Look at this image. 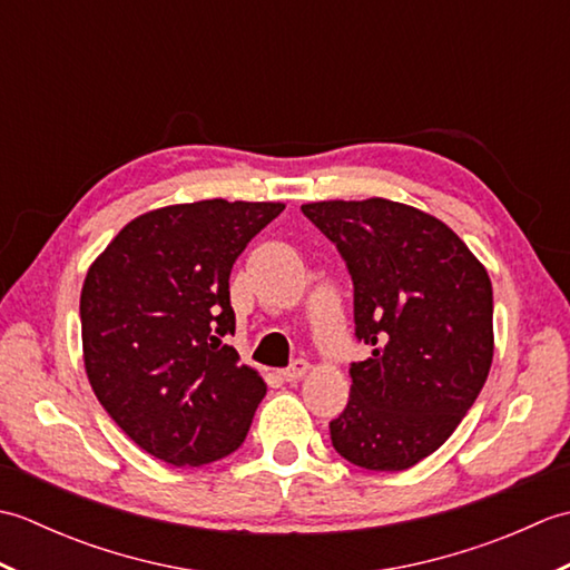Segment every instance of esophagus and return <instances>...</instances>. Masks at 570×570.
<instances>
[{"mask_svg": "<svg viewBox=\"0 0 570 570\" xmlns=\"http://www.w3.org/2000/svg\"><path fill=\"white\" fill-rule=\"evenodd\" d=\"M306 372H308V362H306V360H296L292 367L282 370V377H284L286 382H298L301 377H304Z\"/></svg>", "mask_w": 570, "mask_h": 570, "instance_id": "1", "label": "esophagus"}]
</instances>
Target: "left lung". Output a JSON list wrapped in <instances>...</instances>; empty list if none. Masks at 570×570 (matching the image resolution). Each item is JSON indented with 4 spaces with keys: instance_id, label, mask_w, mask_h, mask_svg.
I'll return each mask as SVG.
<instances>
[{
    "instance_id": "8db88e82",
    "label": "left lung",
    "mask_w": 570,
    "mask_h": 570,
    "mask_svg": "<svg viewBox=\"0 0 570 570\" xmlns=\"http://www.w3.org/2000/svg\"><path fill=\"white\" fill-rule=\"evenodd\" d=\"M355 288L350 402L331 421L337 453L365 470H406L451 439L494 353L488 269L451 227L386 198L306 203Z\"/></svg>"
}]
</instances>
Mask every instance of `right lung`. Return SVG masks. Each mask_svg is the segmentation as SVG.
Listing matches in <instances>:
<instances>
[{
    "label": "right lung",
    "instance_id": "1",
    "mask_svg": "<svg viewBox=\"0 0 570 570\" xmlns=\"http://www.w3.org/2000/svg\"><path fill=\"white\" fill-rule=\"evenodd\" d=\"M284 203L223 198L135 217L92 262L80 294L95 396L131 441L176 468L225 458L266 394L239 365L229 272Z\"/></svg>",
    "mask_w": 570,
    "mask_h": 570
}]
</instances>
